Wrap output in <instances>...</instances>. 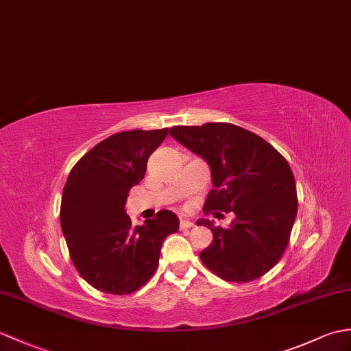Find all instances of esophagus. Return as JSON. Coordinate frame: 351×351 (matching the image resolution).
Returning a JSON list of instances; mask_svg holds the SVG:
<instances>
[{
	"label": "esophagus",
	"instance_id": "34e87169",
	"mask_svg": "<svg viewBox=\"0 0 351 351\" xmlns=\"http://www.w3.org/2000/svg\"><path fill=\"white\" fill-rule=\"evenodd\" d=\"M195 224L193 221H190V219H181L179 221V229L181 230H186V229H193Z\"/></svg>",
	"mask_w": 351,
	"mask_h": 351
}]
</instances>
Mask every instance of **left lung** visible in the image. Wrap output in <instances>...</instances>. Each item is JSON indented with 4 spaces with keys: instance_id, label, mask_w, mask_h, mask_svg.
<instances>
[{
    "instance_id": "1",
    "label": "left lung",
    "mask_w": 351,
    "mask_h": 351,
    "mask_svg": "<svg viewBox=\"0 0 351 351\" xmlns=\"http://www.w3.org/2000/svg\"><path fill=\"white\" fill-rule=\"evenodd\" d=\"M170 134L208 161L215 189L205 214L233 213L229 229L199 219L214 234L200 260L230 282L254 281L280 262L298 213L295 176L287 160L265 138L229 122L179 125Z\"/></svg>"
}]
</instances>
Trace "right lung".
Returning <instances> with one entry per match:
<instances>
[{"mask_svg":"<svg viewBox=\"0 0 351 351\" xmlns=\"http://www.w3.org/2000/svg\"><path fill=\"white\" fill-rule=\"evenodd\" d=\"M167 133L132 130L109 136L76 162L64 185L60 219L70 258L97 290L121 296L145 286L157 271L162 242L179 229L170 210L134 227L124 209Z\"/></svg>","mask_w":351,"mask_h":351,"instance_id":"add662e5","label":"right lung"}]
</instances>
